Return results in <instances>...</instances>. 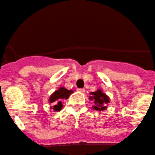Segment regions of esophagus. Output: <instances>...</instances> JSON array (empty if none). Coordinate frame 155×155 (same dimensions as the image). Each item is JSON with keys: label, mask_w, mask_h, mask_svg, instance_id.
I'll list each match as a JSON object with an SVG mask.
<instances>
[{"label": "esophagus", "mask_w": 155, "mask_h": 155, "mask_svg": "<svg viewBox=\"0 0 155 155\" xmlns=\"http://www.w3.org/2000/svg\"><path fill=\"white\" fill-rule=\"evenodd\" d=\"M77 91H78V92L83 93V92H85L86 89H77Z\"/></svg>", "instance_id": "esophagus-1"}]
</instances>
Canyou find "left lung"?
<instances>
[{
	"label": "left lung",
	"mask_w": 155,
	"mask_h": 155,
	"mask_svg": "<svg viewBox=\"0 0 155 155\" xmlns=\"http://www.w3.org/2000/svg\"><path fill=\"white\" fill-rule=\"evenodd\" d=\"M90 95L89 99L95 104V105H93L95 110L103 111L106 109V105L110 102V99L106 94L102 92L101 89H98L95 92H91Z\"/></svg>",
	"instance_id": "8db88e82"
}]
</instances>
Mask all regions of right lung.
<instances>
[{
    "mask_svg": "<svg viewBox=\"0 0 155 155\" xmlns=\"http://www.w3.org/2000/svg\"><path fill=\"white\" fill-rule=\"evenodd\" d=\"M73 90H68L64 87H60L58 90L55 91L51 95H50L49 102L50 103H53V109L56 112H59L63 108L62 101L63 99H67L69 95L73 93Z\"/></svg>",
    "mask_w": 155,
    "mask_h": 155,
    "instance_id": "right-lung-1",
    "label": "right lung"
}]
</instances>
